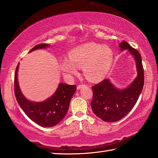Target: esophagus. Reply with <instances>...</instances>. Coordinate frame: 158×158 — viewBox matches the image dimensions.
<instances>
[{
    "label": "esophagus",
    "mask_w": 158,
    "mask_h": 158,
    "mask_svg": "<svg viewBox=\"0 0 158 158\" xmlns=\"http://www.w3.org/2000/svg\"><path fill=\"white\" fill-rule=\"evenodd\" d=\"M84 86H85L84 84H80V85H79L78 86H77V89H81V88H83V87H84Z\"/></svg>",
    "instance_id": "1"
}]
</instances>
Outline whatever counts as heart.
I'll list each match as a JSON object with an SVG mask.
<instances>
[{
    "label": "heart",
    "mask_w": 158,
    "mask_h": 158,
    "mask_svg": "<svg viewBox=\"0 0 158 158\" xmlns=\"http://www.w3.org/2000/svg\"><path fill=\"white\" fill-rule=\"evenodd\" d=\"M69 59L60 63L64 74L70 76L82 67L85 76L91 81H97L105 75L113 60V50L107 46L88 43L77 47L69 52Z\"/></svg>",
    "instance_id": "heart-1"
}]
</instances>
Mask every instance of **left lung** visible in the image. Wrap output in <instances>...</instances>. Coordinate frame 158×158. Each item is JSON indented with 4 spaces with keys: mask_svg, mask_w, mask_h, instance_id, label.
Instances as JSON below:
<instances>
[{
    "mask_svg": "<svg viewBox=\"0 0 158 158\" xmlns=\"http://www.w3.org/2000/svg\"><path fill=\"white\" fill-rule=\"evenodd\" d=\"M121 51L129 50L136 60L138 75L126 89H117L109 79H105L92 87L93 112L106 122H115L122 119L135 106L144 85V70L141 56L126 41L119 43Z\"/></svg>",
    "mask_w": 158,
    "mask_h": 158,
    "instance_id": "obj_1",
    "label": "left lung"
}]
</instances>
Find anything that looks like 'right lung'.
I'll list each match as a JSON object with an SVG mask.
<instances>
[{
    "mask_svg": "<svg viewBox=\"0 0 158 158\" xmlns=\"http://www.w3.org/2000/svg\"><path fill=\"white\" fill-rule=\"evenodd\" d=\"M49 44L41 43L35 46L29 52L35 49L46 48ZM17 66L14 77L15 96L19 105L30 119L43 127H52L57 125L65 117L68 111L70 100L75 92L76 85L60 83L56 92L44 102H35L26 99L20 91L18 81Z\"/></svg>",
    "mask_w": 158,
    "mask_h": 158,
    "instance_id": "right-lung-1",
    "label": "right lung"
}]
</instances>
